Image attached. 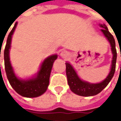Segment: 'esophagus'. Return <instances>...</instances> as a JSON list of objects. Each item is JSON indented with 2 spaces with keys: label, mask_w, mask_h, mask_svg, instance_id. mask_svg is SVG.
<instances>
[{
  "label": "esophagus",
  "mask_w": 121,
  "mask_h": 121,
  "mask_svg": "<svg viewBox=\"0 0 121 121\" xmlns=\"http://www.w3.org/2000/svg\"><path fill=\"white\" fill-rule=\"evenodd\" d=\"M69 55V52L66 50H62L60 53V56L62 58H66Z\"/></svg>",
  "instance_id": "obj_1"
}]
</instances>
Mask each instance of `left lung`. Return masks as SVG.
I'll return each mask as SVG.
<instances>
[{"label": "left lung", "instance_id": "8db88e82", "mask_svg": "<svg viewBox=\"0 0 121 121\" xmlns=\"http://www.w3.org/2000/svg\"><path fill=\"white\" fill-rule=\"evenodd\" d=\"M99 26L102 28L101 31L110 43L111 52L113 54L111 69L107 78L102 82L97 83H91L87 81H85L80 78L76 70L72 66V65H71L69 62L66 61L65 63L66 73L68 84L69 85V87L73 93L80 96L90 97L99 94L102 90H103V89H104L107 86V85L111 81L115 73L116 57H117L115 40L113 36L109 31L108 28L105 24H99Z\"/></svg>", "mask_w": 121, "mask_h": 121}]
</instances>
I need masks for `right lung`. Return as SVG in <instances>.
<instances>
[{
    "label": "right lung",
    "mask_w": 121,
    "mask_h": 121,
    "mask_svg": "<svg viewBox=\"0 0 121 121\" xmlns=\"http://www.w3.org/2000/svg\"><path fill=\"white\" fill-rule=\"evenodd\" d=\"M16 22L12 31L9 34L6 45L4 50L5 69L7 78L12 88L20 95L25 97H37L42 95L48 89L49 85L50 76L54 61L57 59V55H52L45 58L42 62L39 71L31 78L21 79L14 73L11 62L10 60V49L11 48L12 35L17 27Z\"/></svg>",
    "instance_id": "right-lung-1"
}]
</instances>
